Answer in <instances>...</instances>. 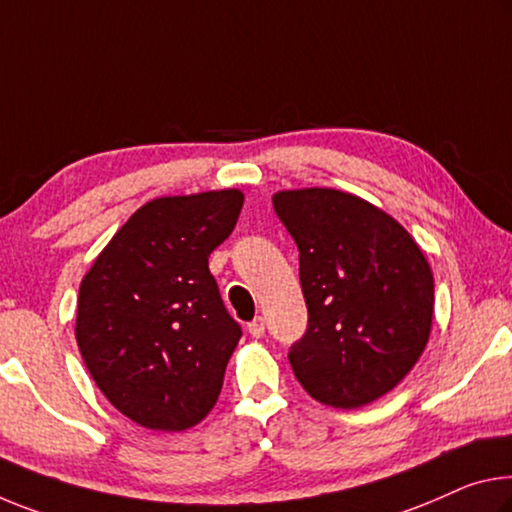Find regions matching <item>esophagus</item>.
I'll return each instance as SVG.
<instances>
[{
    "instance_id": "obj_1",
    "label": "esophagus",
    "mask_w": 512,
    "mask_h": 512,
    "mask_svg": "<svg viewBox=\"0 0 512 512\" xmlns=\"http://www.w3.org/2000/svg\"><path fill=\"white\" fill-rule=\"evenodd\" d=\"M264 330H266V323H264L262 316H255V319L248 323V332L253 337H264Z\"/></svg>"
}]
</instances>
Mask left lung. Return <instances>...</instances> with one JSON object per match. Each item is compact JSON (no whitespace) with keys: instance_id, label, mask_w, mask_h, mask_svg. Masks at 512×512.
Wrapping results in <instances>:
<instances>
[{"instance_id":"1","label":"left lung","mask_w":512,"mask_h":512,"mask_svg":"<svg viewBox=\"0 0 512 512\" xmlns=\"http://www.w3.org/2000/svg\"><path fill=\"white\" fill-rule=\"evenodd\" d=\"M273 209L298 246L307 330L289 348L319 403L360 408L394 389L424 353L433 273L401 223L353 193L280 191Z\"/></svg>"}]
</instances>
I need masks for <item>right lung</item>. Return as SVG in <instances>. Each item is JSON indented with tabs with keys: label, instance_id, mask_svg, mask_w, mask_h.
Returning a JSON list of instances; mask_svg holds the SVG:
<instances>
[{
	"label": "right lung",
	"instance_id": "obj_1",
	"mask_svg": "<svg viewBox=\"0 0 512 512\" xmlns=\"http://www.w3.org/2000/svg\"><path fill=\"white\" fill-rule=\"evenodd\" d=\"M241 207L237 189L150 200L81 280V358L113 408L139 426L186 431L221 394L241 326L225 310L209 255Z\"/></svg>",
	"mask_w": 512,
	"mask_h": 512
}]
</instances>
